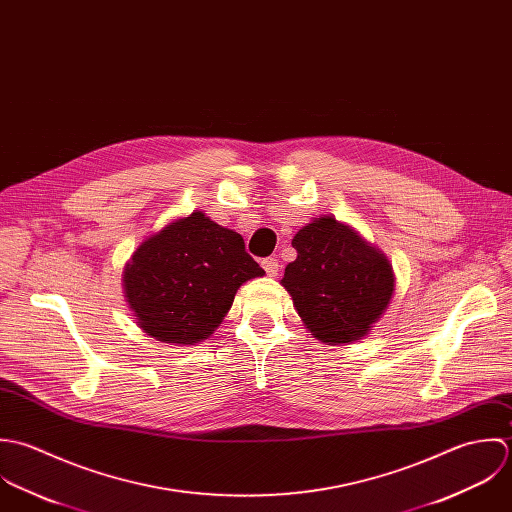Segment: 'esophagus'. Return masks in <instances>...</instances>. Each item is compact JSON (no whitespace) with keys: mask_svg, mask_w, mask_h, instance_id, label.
Here are the masks:
<instances>
[{"mask_svg":"<svg viewBox=\"0 0 512 512\" xmlns=\"http://www.w3.org/2000/svg\"><path fill=\"white\" fill-rule=\"evenodd\" d=\"M263 269H265V273L269 275V277H277V273H279V259H275V257H267V259H263Z\"/></svg>","mask_w":512,"mask_h":512,"instance_id":"1","label":"esophagus"}]
</instances>
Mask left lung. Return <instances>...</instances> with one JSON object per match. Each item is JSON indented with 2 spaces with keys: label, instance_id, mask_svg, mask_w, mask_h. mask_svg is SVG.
Listing matches in <instances>:
<instances>
[{
  "label": "left lung",
  "instance_id": "left-lung-1",
  "mask_svg": "<svg viewBox=\"0 0 512 512\" xmlns=\"http://www.w3.org/2000/svg\"><path fill=\"white\" fill-rule=\"evenodd\" d=\"M297 259L283 287L308 330L322 342L344 344L366 336L390 305L392 265L348 225L318 217L293 239Z\"/></svg>",
  "mask_w": 512,
  "mask_h": 512
}]
</instances>
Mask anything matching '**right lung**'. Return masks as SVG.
Here are the masks:
<instances>
[{
    "label": "right lung",
    "instance_id": "add662e5",
    "mask_svg": "<svg viewBox=\"0 0 512 512\" xmlns=\"http://www.w3.org/2000/svg\"><path fill=\"white\" fill-rule=\"evenodd\" d=\"M265 275L243 237L194 211L148 237L124 269L138 324L162 342H202L233 305L237 289Z\"/></svg>",
    "mask_w": 512,
    "mask_h": 512
}]
</instances>
